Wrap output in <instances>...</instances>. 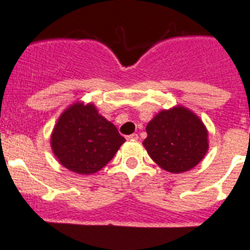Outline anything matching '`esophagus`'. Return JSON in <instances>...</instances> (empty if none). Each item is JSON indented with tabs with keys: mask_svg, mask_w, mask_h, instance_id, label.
I'll list each match as a JSON object with an SVG mask.
<instances>
[{
	"mask_svg": "<svg viewBox=\"0 0 250 250\" xmlns=\"http://www.w3.org/2000/svg\"><path fill=\"white\" fill-rule=\"evenodd\" d=\"M127 139L128 141H137V139H138V134H136V133L129 134V136H127Z\"/></svg>",
	"mask_w": 250,
	"mask_h": 250,
	"instance_id": "esophagus-1",
	"label": "esophagus"
}]
</instances>
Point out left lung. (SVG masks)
Returning a JSON list of instances; mask_svg holds the SVG:
<instances>
[{"label": "left lung", "mask_w": 250, "mask_h": 250, "mask_svg": "<svg viewBox=\"0 0 250 250\" xmlns=\"http://www.w3.org/2000/svg\"><path fill=\"white\" fill-rule=\"evenodd\" d=\"M144 139L149 157L160 167L179 174L199 164L208 149V133L202 121L185 107L164 109L146 125Z\"/></svg>", "instance_id": "1"}]
</instances>
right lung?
Returning a JSON list of instances; mask_svg holds the SVG:
<instances>
[{
	"label": "right lung",
	"instance_id": "obj_1",
	"mask_svg": "<svg viewBox=\"0 0 250 250\" xmlns=\"http://www.w3.org/2000/svg\"><path fill=\"white\" fill-rule=\"evenodd\" d=\"M125 142L96 107L80 102L62 112L50 137L51 149L60 164L83 175L101 170Z\"/></svg>",
	"mask_w": 250,
	"mask_h": 250
}]
</instances>
